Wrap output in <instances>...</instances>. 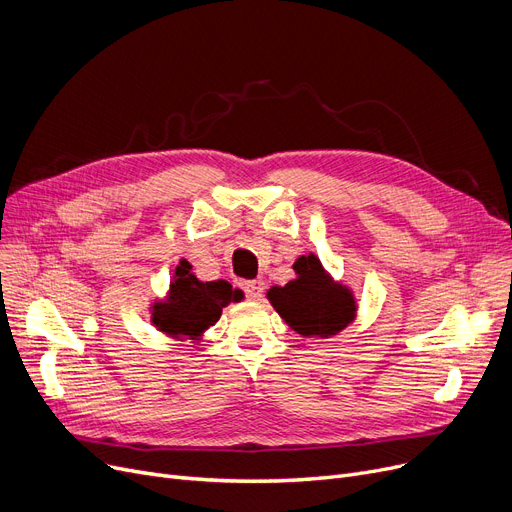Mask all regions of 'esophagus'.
<instances>
[{"instance_id": "34e87169", "label": "esophagus", "mask_w": 512, "mask_h": 512, "mask_svg": "<svg viewBox=\"0 0 512 512\" xmlns=\"http://www.w3.org/2000/svg\"><path fill=\"white\" fill-rule=\"evenodd\" d=\"M242 290H245L247 299L251 301H261L263 297V290H265V284L261 280H251V282H245L242 284Z\"/></svg>"}]
</instances>
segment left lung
I'll return each mask as SVG.
<instances>
[{
    "instance_id": "left-lung-1",
    "label": "left lung",
    "mask_w": 512,
    "mask_h": 512,
    "mask_svg": "<svg viewBox=\"0 0 512 512\" xmlns=\"http://www.w3.org/2000/svg\"><path fill=\"white\" fill-rule=\"evenodd\" d=\"M294 270L297 280L267 292V299L294 332L328 338L351 324L357 309L351 290L334 284L315 255L299 257Z\"/></svg>"
}]
</instances>
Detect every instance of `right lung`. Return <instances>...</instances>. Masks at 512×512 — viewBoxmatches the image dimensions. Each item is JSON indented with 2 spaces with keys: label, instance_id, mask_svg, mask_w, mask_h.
Segmentation results:
<instances>
[{
  "label": "right lung",
  "instance_id": "obj_1",
  "mask_svg": "<svg viewBox=\"0 0 512 512\" xmlns=\"http://www.w3.org/2000/svg\"><path fill=\"white\" fill-rule=\"evenodd\" d=\"M238 299L240 290H234L226 280L199 282L191 274V265L182 261L170 284L168 301L153 307V324L170 336L197 338L220 319L228 303Z\"/></svg>",
  "mask_w": 512,
  "mask_h": 512
}]
</instances>
